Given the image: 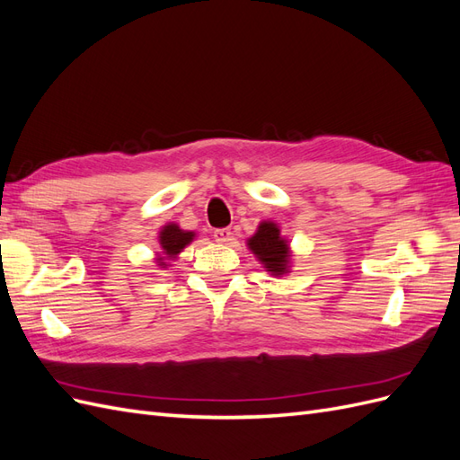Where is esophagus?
<instances>
[{
	"label": "esophagus",
	"instance_id": "1",
	"mask_svg": "<svg viewBox=\"0 0 460 460\" xmlns=\"http://www.w3.org/2000/svg\"><path fill=\"white\" fill-rule=\"evenodd\" d=\"M213 235H215V242H218V243H226V242L232 240L230 228H217V230L213 232Z\"/></svg>",
	"mask_w": 460,
	"mask_h": 460
}]
</instances>
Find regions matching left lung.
Instances as JSON below:
<instances>
[{"label":"left lung","instance_id":"obj_1","mask_svg":"<svg viewBox=\"0 0 460 460\" xmlns=\"http://www.w3.org/2000/svg\"><path fill=\"white\" fill-rule=\"evenodd\" d=\"M249 249L264 264V269L272 274L288 272V243L280 235V230L274 222H261V226L253 238L247 242Z\"/></svg>","mask_w":460,"mask_h":460}]
</instances>
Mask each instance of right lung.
Returning a JSON list of instances; mask_svg holds the SVG:
<instances>
[{
    "instance_id": "right-lung-1",
    "label": "right lung",
    "mask_w": 460,
    "mask_h": 460,
    "mask_svg": "<svg viewBox=\"0 0 460 460\" xmlns=\"http://www.w3.org/2000/svg\"><path fill=\"white\" fill-rule=\"evenodd\" d=\"M193 235H196V234L180 230L176 225L164 226V228L161 230V235H159L163 253H164L166 257H176V255H178L180 252H182V249L193 240ZM161 264H164V262H161ZM164 267H166V264H164Z\"/></svg>"
}]
</instances>
